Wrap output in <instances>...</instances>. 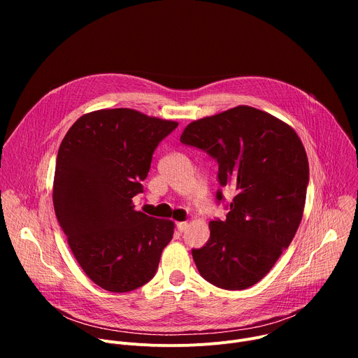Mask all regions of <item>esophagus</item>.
Instances as JSON below:
<instances>
[{"label":"esophagus","instance_id":"esophagus-1","mask_svg":"<svg viewBox=\"0 0 358 358\" xmlns=\"http://www.w3.org/2000/svg\"><path fill=\"white\" fill-rule=\"evenodd\" d=\"M188 228V222H177V229L180 232H184Z\"/></svg>","mask_w":358,"mask_h":358}]
</instances>
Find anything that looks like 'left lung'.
<instances>
[{
  "mask_svg": "<svg viewBox=\"0 0 358 358\" xmlns=\"http://www.w3.org/2000/svg\"><path fill=\"white\" fill-rule=\"evenodd\" d=\"M180 141L217 159L220 185L236 192L227 220L211 221L207 245L192 249L198 272L227 290L250 287L300 225L309 182L304 145L287 123L245 105L191 122Z\"/></svg>",
  "mask_w": 358,
  "mask_h": 358,
  "instance_id": "left-lung-1",
  "label": "left lung"
}]
</instances>
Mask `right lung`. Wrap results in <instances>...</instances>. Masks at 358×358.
<instances>
[{"mask_svg": "<svg viewBox=\"0 0 358 358\" xmlns=\"http://www.w3.org/2000/svg\"><path fill=\"white\" fill-rule=\"evenodd\" d=\"M177 122L134 109L80 116L57 157L54 208L79 266L101 289L134 290L155 276L174 222L136 211L152 152Z\"/></svg>", "mask_w": 358, "mask_h": 358, "instance_id": "obj_1", "label": "right lung"}]
</instances>
